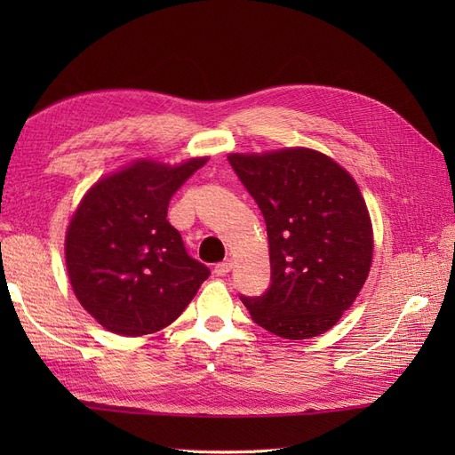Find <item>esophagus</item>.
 <instances>
[{
  "mask_svg": "<svg viewBox=\"0 0 455 455\" xmlns=\"http://www.w3.org/2000/svg\"><path fill=\"white\" fill-rule=\"evenodd\" d=\"M231 267H233V261L228 258L226 261H220V264H216L214 273L218 275V277H226V275L231 271Z\"/></svg>",
  "mask_w": 455,
  "mask_h": 455,
  "instance_id": "1",
  "label": "esophagus"
}]
</instances>
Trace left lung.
<instances>
[{
    "mask_svg": "<svg viewBox=\"0 0 455 455\" xmlns=\"http://www.w3.org/2000/svg\"><path fill=\"white\" fill-rule=\"evenodd\" d=\"M228 159L264 214L269 241V291L243 298V304L275 336L324 334L353 306L374 256L359 186L332 157L311 148Z\"/></svg>",
    "mask_w": 455,
    "mask_h": 455,
    "instance_id": "left-lung-1",
    "label": "left lung"
}]
</instances>
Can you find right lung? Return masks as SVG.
<instances>
[{
  "mask_svg": "<svg viewBox=\"0 0 455 455\" xmlns=\"http://www.w3.org/2000/svg\"><path fill=\"white\" fill-rule=\"evenodd\" d=\"M206 161L136 159L96 180L79 201L64 241L68 279L79 304L109 332L163 330L211 275L188 256L167 220L174 191Z\"/></svg>",
  "mask_w": 455,
  "mask_h": 455,
  "instance_id": "add662e5",
  "label": "right lung"
}]
</instances>
